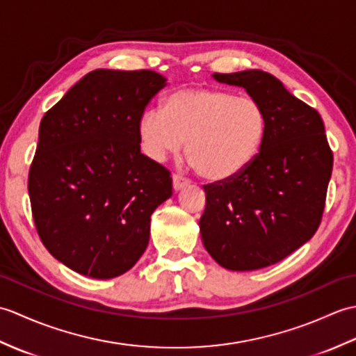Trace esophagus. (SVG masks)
I'll use <instances>...</instances> for the list:
<instances>
[{"label":"esophagus","mask_w":356,"mask_h":356,"mask_svg":"<svg viewBox=\"0 0 356 356\" xmlns=\"http://www.w3.org/2000/svg\"><path fill=\"white\" fill-rule=\"evenodd\" d=\"M188 185H190V180L184 177V176H180V174H174V176H172V188H174V190L180 191L182 188H185Z\"/></svg>","instance_id":"1"}]
</instances>
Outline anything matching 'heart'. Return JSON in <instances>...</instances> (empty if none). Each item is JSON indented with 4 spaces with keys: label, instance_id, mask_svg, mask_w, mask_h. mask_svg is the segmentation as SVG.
<instances>
[{
    "label": "heart",
    "instance_id": "obj_1",
    "mask_svg": "<svg viewBox=\"0 0 356 356\" xmlns=\"http://www.w3.org/2000/svg\"><path fill=\"white\" fill-rule=\"evenodd\" d=\"M268 116L252 97L214 87L179 88L163 108L142 113L138 133L153 161L176 154L186 140V156L202 177L222 182L236 177L259 154Z\"/></svg>",
    "mask_w": 356,
    "mask_h": 356
}]
</instances>
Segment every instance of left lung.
<instances>
[{"label": "left lung", "instance_id": "obj_1", "mask_svg": "<svg viewBox=\"0 0 356 356\" xmlns=\"http://www.w3.org/2000/svg\"><path fill=\"white\" fill-rule=\"evenodd\" d=\"M243 87L268 116L259 154L229 180L205 185L202 241L229 270H255L297 251L318 229L334 165L318 111L261 70L214 73Z\"/></svg>", "mask_w": 356, "mask_h": 356}]
</instances>
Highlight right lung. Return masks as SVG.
I'll return each instance as SVG.
<instances>
[{
  "mask_svg": "<svg viewBox=\"0 0 356 356\" xmlns=\"http://www.w3.org/2000/svg\"><path fill=\"white\" fill-rule=\"evenodd\" d=\"M166 79L151 70L97 69L45 113L29 195L47 251L81 275L130 270L154 209L172 194L165 166L140 153L138 124Z\"/></svg>",
  "mask_w": 356,
  "mask_h": 356,
  "instance_id": "right-lung-1",
  "label": "right lung"
}]
</instances>
